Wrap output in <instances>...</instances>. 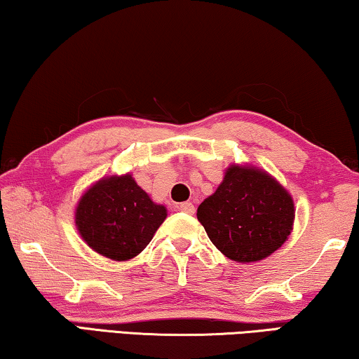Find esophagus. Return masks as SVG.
<instances>
[{"label":"esophagus","mask_w":359,"mask_h":359,"mask_svg":"<svg viewBox=\"0 0 359 359\" xmlns=\"http://www.w3.org/2000/svg\"><path fill=\"white\" fill-rule=\"evenodd\" d=\"M178 209L181 212H184V214H189V215L194 214V204H192V202H183V204H180Z\"/></svg>","instance_id":"esophagus-1"}]
</instances>
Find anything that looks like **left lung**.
Listing matches in <instances>:
<instances>
[{
    "label": "left lung",
    "instance_id": "left-lung-1",
    "mask_svg": "<svg viewBox=\"0 0 359 359\" xmlns=\"http://www.w3.org/2000/svg\"><path fill=\"white\" fill-rule=\"evenodd\" d=\"M197 220L228 259L256 262L288 240L294 204L290 192L267 171L233 163L214 194L197 207Z\"/></svg>",
    "mask_w": 359,
    "mask_h": 359
}]
</instances>
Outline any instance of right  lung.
<instances>
[{"label":"right lung","mask_w":359,"mask_h":359,"mask_svg":"<svg viewBox=\"0 0 359 359\" xmlns=\"http://www.w3.org/2000/svg\"><path fill=\"white\" fill-rule=\"evenodd\" d=\"M165 218V205L155 204L129 173L98 180L76 207L82 240L113 261H128L142 252Z\"/></svg>","instance_id":"obj_1"}]
</instances>
